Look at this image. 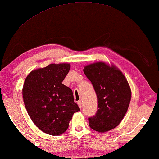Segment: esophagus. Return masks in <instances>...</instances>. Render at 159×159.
I'll return each instance as SVG.
<instances>
[{"label":"esophagus","instance_id":"esophagus-1","mask_svg":"<svg viewBox=\"0 0 159 159\" xmlns=\"http://www.w3.org/2000/svg\"><path fill=\"white\" fill-rule=\"evenodd\" d=\"M77 104H78V105H79V107H80V108H82V102L81 100H79L77 102Z\"/></svg>","mask_w":159,"mask_h":159}]
</instances>
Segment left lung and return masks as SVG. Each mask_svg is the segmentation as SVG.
<instances>
[{
    "mask_svg": "<svg viewBox=\"0 0 159 159\" xmlns=\"http://www.w3.org/2000/svg\"><path fill=\"white\" fill-rule=\"evenodd\" d=\"M84 75L91 82L98 98V110L89 118V125L98 132H106L119 125L127 112L131 99L128 82L114 66L97 62L84 66Z\"/></svg>",
    "mask_w": 159,
    "mask_h": 159,
    "instance_id": "1",
    "label": "left lung"
}]
</instances>
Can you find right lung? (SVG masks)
Returning a JSON list of instances; mask_svg holds the SVG:
<instances>
[{
    "label": "right lung",
    "instance_id": "obj_1",
    "mask_svg": "<svg viewBox=\"0 0 159 159\" xmlns=\"http://www.w3.org/2000/svg\"><path fill=\"white\" fill-rule=\"evenodd\" d=\"M70 70V64H51L32 71L25 80L22 94L29 116L49 135L65 132L73 114L80 110L72 89L61 83Z\"/></svg>",
    "mask_w": 159,
    "mask_h": 159
}]
</instances>
